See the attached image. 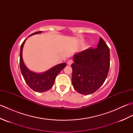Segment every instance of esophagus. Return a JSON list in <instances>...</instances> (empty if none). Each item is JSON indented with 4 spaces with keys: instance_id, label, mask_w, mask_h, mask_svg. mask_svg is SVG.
<instances>
[{
    "instance_id": "34e87169",
    "label": "esophagus",
    "mask_w": 133,
    "mask_h": 133,
    "mask_svg": "<svg viewBox=\"0 0 133 133\" xmlns=\"http://www.w3.org/2000/svg\"><path fill=\"white\" fill-rule=\"evenodd\" d=\"M72 63H73V61L71 60V59H70V60L67 61V64L68 65H71Z\"/></svg>"
}]
</instances>
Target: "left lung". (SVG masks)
<instances>
[{"instance_id": "8db88e82", "label": "left lung", "mask_w": 133, "mask_h": 133, "mask_svg": "<svg viewBox=\"0 0 133 133\" xmlns=\"http://www.w3.org/2000/svg\"><path fill=\"white\" fill-rule=\"evenodd\" d=\"M72 84L81 94L89 95L99 89L110 68V50L100 38L97 49H88L73 56Z\"/></svg>"}]
</instances>
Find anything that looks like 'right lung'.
<instances>
[{
    "label": "right lung",
    "mask_w": 133,
    "mask_h": 133,
    "mask_svg": "<svg viewBox=\"0 0 133 133\" xmlns=\"http://www.w3.org/2000/svg\"><path fill=\"white\" fill-rule=\"evenodd\" d=\"M41 33L42 31L36 32L29 36ZM26 41V39L22 44L20 51V68L22 74L28 86L34 91L39 92L46 91L53 86L56 76L66 66V63L58 64L43 72L37 73L31 71L25 65L22 56L23 48Z\"/></svg>",
    "instance_id": "add662e5"
}]
</instances>
